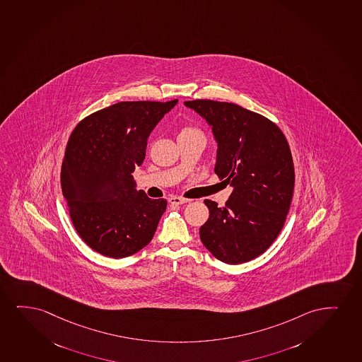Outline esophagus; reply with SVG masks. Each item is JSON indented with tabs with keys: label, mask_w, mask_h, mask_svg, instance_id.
<instances>
[{
	"label": "esophagus",
	"mask_w": 362,
	"mask_h": 362,
	"mask_svg": "<svg viewBox=\"0 0 362 362\" xmlns=\"http://www.w3.org/2000/svg\"><path fill=\"white\" fill-rule=\"evenodd\" d=\"M169 204H172V205H183V204H187V202H190L189 199H185V197H169Z\"/></svg>",
	"instance_id": "34e87169"
}]
</instances>
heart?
I'll return each mask as SVG.
<instances>
[{"instance_id":"heart-1","label":"heart","mask_w":362,"mask_h":362,"mask_svg":"<svg viewBox=\"0 0 362 362\" xmlns=\"http://www.w3.org/2000/svg\"><path fill=\"white\" fill-rule=\"evenodd\" d=\"M197 132H200L197 130V127H182V130L179 132V135H190V134H197Z\"/></svg>"}]
</instances>
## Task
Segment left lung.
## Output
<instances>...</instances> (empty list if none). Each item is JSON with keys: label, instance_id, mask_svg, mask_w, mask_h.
Returning a JSON list of instances; mask_svg holds the SVG:
<instances>
[{"label": "left lung", "instance_id": "1", "mask_svg": "<svg viewBox=\"0 0 362 362\" xmlns=\"http://www.w3.org/2000/svg\"><path fill=\"white\" fill-rule=\"evenodd\" d=\"M185 105L211 125L215 173L233 187L223 207L205 200L202 245L223 263H245L272 245L286 221L295 185L290 146L275 122L237 104L195 99Z\"/></svg>", "mask_w": 362, "mask_h": 362}]
</instances>
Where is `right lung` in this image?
Returning a JSON list of instances; mask_svg holds the SVG:
<instances>
[{"label":"right lung","instance_id":"obj_1","mask_svg":"<svg viewBox=\"0 0 362 362\" xmlns=\"http://www.w3.org/2000/svg\"><path fill=\"white\" fill-rule=\"evenodd\" d=\"M177 102H119L86 117L71 132L62 195L77 233L102 255L125 258L153 238L167 200L137 192L132 173L144 162L150 132Z\"/></svg>","mask_w":362,"mask_h":362}]
</instances>
